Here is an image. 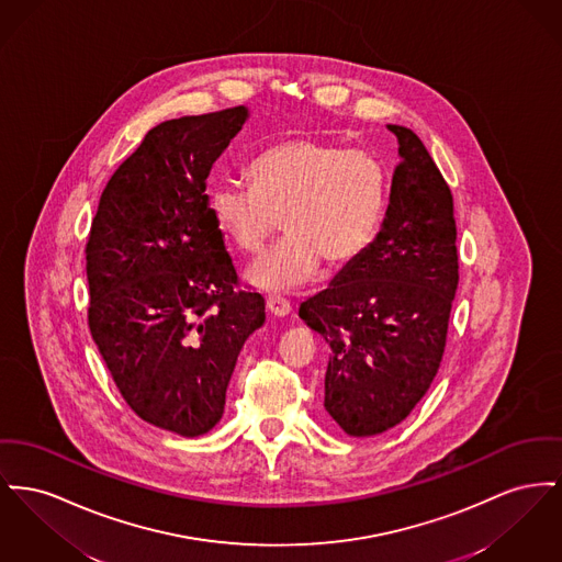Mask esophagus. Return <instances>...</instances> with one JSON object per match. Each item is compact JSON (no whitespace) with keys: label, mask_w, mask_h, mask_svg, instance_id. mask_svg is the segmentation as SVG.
Segmentation results:
<instances>
[{"label":"esophagus","mask_w":562,"mask_h":562,"mask_svg":"<svg viewBox=\"0 0 562 562\" xmlns=\"http://www.w3.org/2000/svg\"><path fill=\"white\" fill-rule=\"evenodd\" d=\"M291 303L286 299L282 297H269L267 299V312L273 316V318H284L291 314Z\"/></svg>","instance_id":"1"}]
</instances>
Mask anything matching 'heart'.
Listing matches in <instances>:
<instances>
[{"label":"heart","instance_id":"heart-1","mask_svg":"<svg viewBox=\"0 0 562 562\" xmlns=\"http://www.w3.org/2000/svg\"><path fill=\"white\" fill-rule=\"evenodd\" d=\"M252 187L221 182L210 195L216 227L255 255L284 227L289 237L248 269L263 291H295L321 265L344 269L363 257L386 210V173L367 150L318 137H289L250 164Z\"/></svg>","mask_w":562,"mask_h":562}]
</instances>
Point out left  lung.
Here are the masks:
<instances>
[{
    "label": "left lung",
    "instance_id": "8db88e82",
    "mask_svg": "<svg viewBox=\"0 0 562 562\" xmlns=\"http://www.w3.org/2000/svg\"><path fill=\"white\" fill-rule=\"evenodd\" d=\"M389 132L401 161L380 232L327 291L299 307L329 346L325 409L350 437L393 429L427 395L459 286L450 187L416 133Z\"/></svg>",
    "mask_w": 562,
    "mask_h": 562
}]
</instances>
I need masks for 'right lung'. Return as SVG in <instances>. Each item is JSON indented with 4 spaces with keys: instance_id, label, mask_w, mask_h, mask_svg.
Here are the masks:
<instances>
[{
    "instance_id": "1",
    "label": "right lung",
    "mask_w": 562,
    "mask_h": 562,
    "mask_svg": "<svg viewBox=\"0 0 562 562\" xmlns=\"http://www.w3.org/2000/svg\"><path fill=\"white\" fill-rule=\"evenodd\" d=\"M244 105L166 121L146 133L101 193L87 244L89 327L133 412L198 437L225 412L244 341L265 301L237 273L205 195Z\"/></svg>"
}]
</instances>
